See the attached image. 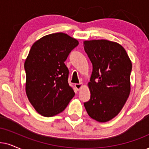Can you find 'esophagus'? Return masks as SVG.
Listing matches in <instances>:
<instances>
[{
  "label": "esophagus",
  "instance_id": "1",
  "mask_svg": "<svg viewBox=\"0 0 149 149\" xmlns=\"http://www.w3.org/2000/svg\"><path fill=\"white\" fill-rule=\"evenodd\" d=\"M75 86H76V89L79 91V90L82 87V83H77V84H75Z\"/></svg>",
  "mask_w": 149,
  "mask_h": 149
}]
</instances>
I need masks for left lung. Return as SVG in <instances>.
Instances as JSON below:
<instances>
[{
    "instance_id": "obj_1",
    "label": "left lung",
    "mask_w": 149,
    "mask_h": 149,
    "mask_svg": "<svg viewBox=\"0 0 149 149\" xmlns=\"http://www.w3.org/2000/svg\"><path fill=\"white\" fill-rule=\"evenodd\" d=\"M84 49L93 65L88 82L91 97L86 112L100 122L119 113L129 97L132 64L121 45L107 40H86Z\"/></svg>"
}]
</instances>
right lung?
Listing matches in <instances>:
<instances>
[{
  "instance_id": "1",
  "label": "right lung",
  "mask_w": 149,
  "mask_h": 149,
  "mask_svg": "<svg viewBox=\"0 0 149 149\" xmlns=\"http://www.w3.org/2000/svg\"><path fill=\"white\" fill-rule=\"evenodd\" d=\"M78 45L66 33L41 38L32 45L25 63L26 93L36 111L52 117L65 110L75 95L69 86V71L65 62Z\"/></svg>"
}]
</instances>
